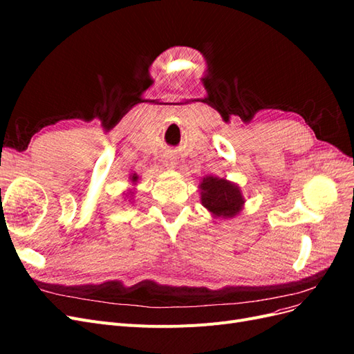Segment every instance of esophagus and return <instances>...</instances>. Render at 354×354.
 <instances>
[{
    "instance_id": "esophagus-1",
    "label": "esophagus",
    "mask_w": 354,
    "mask_h": 354,
    "mask_svg": "<svg viewBox=\"0 0 354 354\" xmlns=\"http://www.w3.org/2000/svg\"><path fill=\"white\" fill-rule=\"evenodd\" d=\"M164 165H165L167 168H176V165H177V160H176V158H174V156L167 155V156L164 158Z\"/></svg>"
}]
</instances>
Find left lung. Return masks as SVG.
I'll use <instances>...</instances> for the list:
<instances>
[{
	"instance_id": "8db88e82",
	"label": "left lung",
	"mask_w": 354,
	"mask_h": 354,
	"mask_svg": "<svg viewBox=\"0 0 354 354\" xmlns=\"http://www.w3.org/2000/svg\"><path fill=\"white\" fill-rule=\"evenodd\" d=\"M201 203L212 217L233 218L243 209L245 198L241 187L227 178L207 176L199 181Z\"/></svg>"
}]
</instances>
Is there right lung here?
Instances as JSON below:
<instances>
[{
	"mask_svg": "<svg viewBox=\"0 0 354 354\" xmlns=\"http://www.w3.org/2000/svg\"><path fill=\"white\" fill-rule=\"evenodd\" d=\"M130 181H131V185H133V186H136V185H137V181H138V176H137L136 173H134V174H131V176H130ZM133 195H134V189H130V190H128L127 194H125V196H130V198H131ZM131 199H133V198H131ZM131 199H128V201L131 202Z\"/></svg>",
	"mask_w": 354,
	"mask_h": 354,
	"instance_id": "add662e5",
	"label": "right lung"
}]
</instances>
